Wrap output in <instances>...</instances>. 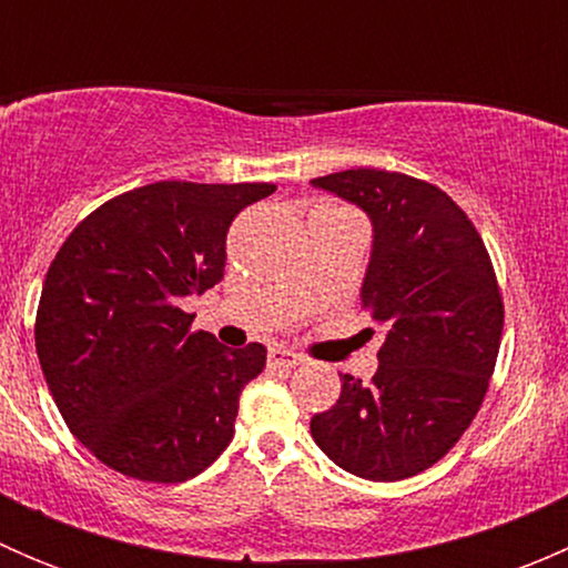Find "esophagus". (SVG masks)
Here are the masks:
<instances>
[{"mask_svg": "<svg viewBox=\"0 0 568 568\" xmlns=\"http://www.w3.org/2000/svg\"><path fill=\"white\" fill-rule=\"evenodd\" d=\"M300 363H302V357L300 354L291 352V348L277 346L268 352V365H272V368H296Z\"/></svg>", "mask_w": 568, "mask_h": 568, "instance_id": "esophagus-1", "label": "esophagus"}]
</instances>
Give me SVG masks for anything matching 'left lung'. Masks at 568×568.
I'll use <instances>...</instances> for the list:
<instances>
[{
    "label": "left lung",
    "instance_id": "8db88e82",
    "mask_svg": "<svg viewBox=\"0 0 568 568\" xmlns=\"http://www.w3.org/2000/svg\"><path fill=\"white\" fill-rule=\"evenodd\" d=\"M313 183L374 222L363 311L385 329L374 379L341 374L313 439L359 478H412L459 443L489 390L506 313L489 250L462 205L420 178L357 168Z\"/></svg>",
    "mask_w": 568,
    "mask_h": 568
}]
</instances>
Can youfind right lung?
<instances>
[{
  "mask_svg": "<svg viewBox=\"0 0 568 568\" xmlns=\"http://www.w3.org/2000/svg\"><path fill=\"white\" fill-rule=\"evenodd\" d=\"M274 183L156 181L106 200L45 272L36 348L73 437L106 467L181 484L236 434L239 395L266 348H225L178 307L225 277L236 214Z\"/></svg>",
  "mask_w": 568,
  "mask_h": 568,
  "instance_id": "obj_1",
  "label": "right lung"
}]
</instances>
